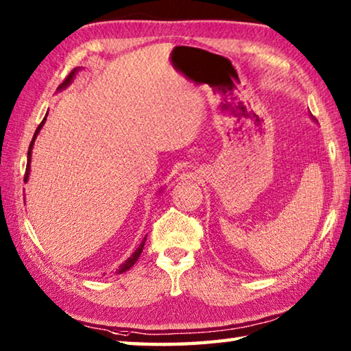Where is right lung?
<instances>
[{
	"label": "right lung",
	"mask_w": 351,
	"mask_h": 351,
	"mask_svg": "<svg viewBox=\"0 0 351 351\" xmlns=\"http://www.w3.org/2000/svg\"><path fill=\"white\" fill-rule=\"evenodd\" d=\"M82 68H75V69H73L71 71V74L66 77V79H64V82L62 83L60 86H58V90H64V88H68L71 83H73V80L75 79V74L79 73ZM46 116H47V112H46ZM46 116H45V119L43 121H41V123L38 125V128L35 130V134H34V138H32V141H31V145H29V150H27V165H26V175H25V182H27V180H29V173H31V159H32V148H34V144H35V139H37V136H38V133H40V130L43 128V125H45V122H46ZM162 190V189H161ZM161 190H159V193H161ZM145 240H147V237L144 240L141 241V245L138 246V249H136V251L130 255V257L123 261V263H121V266H119V269H116V274H123V272L125 271H128L130 268H132V266L136 263V261H138V258H139V255H141V252H142V249H144V245H145Z\"/></svg>",
	"instance_id": "1"
}]
</instances>
